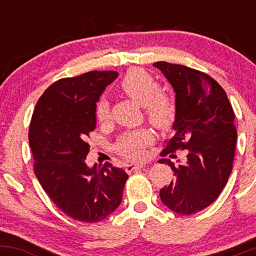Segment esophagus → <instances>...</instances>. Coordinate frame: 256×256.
Instances as JSON below:
<instances>
[{"label": "esophagus", "mask_w": 256, "mask_h": 256, "mask_svg": "<svg viewBox=\"0 0 256 256\" xmlns=\"http://www.w3.org/2000/svg\"><path fill=\"white\" fill-rule=\"evenodd\" d=\"M146 166V164L140 162V164H130V165L126 166V171L128 172H132V171H137V170L143 168Z\"/></svg>", "instance_id": "esophagus-1"}]
</instances>
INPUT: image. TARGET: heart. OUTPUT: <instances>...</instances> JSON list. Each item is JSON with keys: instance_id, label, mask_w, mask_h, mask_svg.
I'll list each match as a JSON object with an SVG mask.
<instances>
[{"instance_id": "heart-1", "label": "heart", "mask_w": 256, "mask_h": 256, "mask_svg": "<svg viewBox=\"0 0 256 256\" xmlns=\"http://www.w3.org/2000/svg\"><path fill=\"white\" fill-rule=\"evenodd\" d=\"M120 88L128 98L144 106L146 116L150 124L158 128H167L176 116L173 100L165 94H160V84L142 68H131L120 82ZM96 118L104 122L110 118V104L107 100H100L96 106ZM152 136L146 130H138L125 134L116 144V149L126 158H138L144 154V148L150 143Z\"/></svg>"}]
</instances>
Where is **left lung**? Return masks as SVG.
I'll return each mask as SVG.
<instances>
[{"instance_id":"1","label":"left lung","mask_w":256,"mask_h":256,"mask_svg":"<svg viewBox=\"0 0 256 256\" xmlns=\"http://www.w3.org/2000/svg\"><path fill=\"white\" fill-rule=\"evenodd\" d=\"M152 66L176 94L174 134L161 155L176 158L178 149L186 152L183 162L158 160L176 176L160 190V198L173 212L190 216L213 204L228 183L237 140L234 113L224 89L206 73L165 61Z\"/></svg>"}]
</instances>
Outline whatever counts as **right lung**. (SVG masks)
I'll use <instances>...</instances> for the list:
<instances>
[{"mask_svg":"<svg viewBox=\"0 0 256 256\" xmlns=\"http://www.w3.org/2000/svg\"><path fill=\"white\" fill-rule=\"evenodd\" d=\"M116 71H91L55 82L38 100L28 140L34 174L66 216L84 222L107 218L122 202L128 173L106 162L89 167L85 140L96 128V104Z\"/></svg>","mask_w":256,"mask_h":256,"instance_id":"1","label":"right lung"}]
</instances>
